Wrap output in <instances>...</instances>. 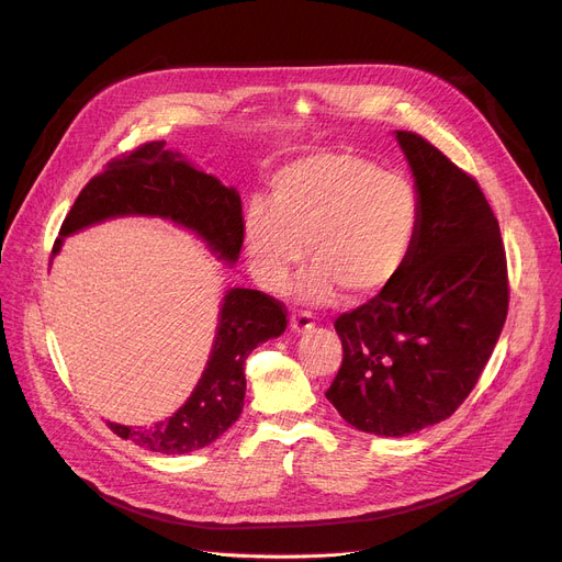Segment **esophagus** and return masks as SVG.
<instances>
[{
  "label": "esophagus",
  "mask_w": 562,
  "mask_h": 562,
  "mask_svg": "<svg viewBox=\"0 0 562 562\" xmlns=\"http://www.w3.org/2000/svg\"><path fill=\"white\" fill-rule=\"evenodd\" d=\"M314 327V318H312V314H307V312H297V314H293L291 316V329L293 331H297V334H305V331H310Z\"/></svg>",
  "instance_id": "esophagus-1"
}]
</instances>
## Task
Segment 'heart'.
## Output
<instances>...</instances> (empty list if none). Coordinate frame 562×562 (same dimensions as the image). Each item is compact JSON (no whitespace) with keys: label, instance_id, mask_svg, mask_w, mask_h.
Wrapping results in <instances>:
<instances>
[{"label":"heart","instance_id":"1","mask_svg":"<svg viewBox=\"0 0 562 562\" xmlns=\"http://www.w3.org/2000/svg\"><path fill=\"white\" fill-rule=\"evenodd\" d=\"M418 226L420 201L406 178L355 154L318 151L278 173L269 207L248 210L244 237L265 289L282 291L307 246L305 301L327 303L339 289L366 301L402 273Z\"/></svg>","mask_w":562,"mask_h":562}]
</instances>
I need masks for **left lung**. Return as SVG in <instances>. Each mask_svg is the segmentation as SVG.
I'll return each instance as SVG.
<instances>
[{
  "mask_svg": "<svg viewBox=\"0 0 562 562\" xmlns=\"http://www.w3.org/2000/svg\"><path fill=\"white\" fill-rule=\"evenodd\" d=\"M395 137L416 178L420 226L402 273L341 314L344 361L325 397L375 436L450 418L472 393L508 314L499 223L479 182L411 131Z\"/></svg>",
  "mask_w": 562,
  "mask_h": 562,
  "instance_id": "obj_1",
  "label": "left lung"
}]
</instances>
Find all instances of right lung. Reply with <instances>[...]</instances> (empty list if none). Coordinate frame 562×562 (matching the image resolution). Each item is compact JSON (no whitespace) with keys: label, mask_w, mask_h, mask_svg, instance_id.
Instances as JSON below:
<instances>
[{"label":"right lung","mask_w":562,"mask_h":562,"mask_svg":"<svg viewBox=\"0 0 562 562\" xmlns=\"http://www.w3.org/2000/svg\"><path fill=\"white\" fill-rule=\"evenodd\" d=\"M162 216L194 231L210 250L237 261L244 244L241 199L233 187L221 184L165 151V142H148L131 154L110 160L74 201L67 212L54 255L63 239L92 223L112 216ZM286 329V310L273 295L255 289H231L218 312L216 341L194 393L176 414L151 427L108 423L120 438L160 454H187L214 442L241 416L248 355Z\"/></svg>","instance_id":"1"}]
</instances>
